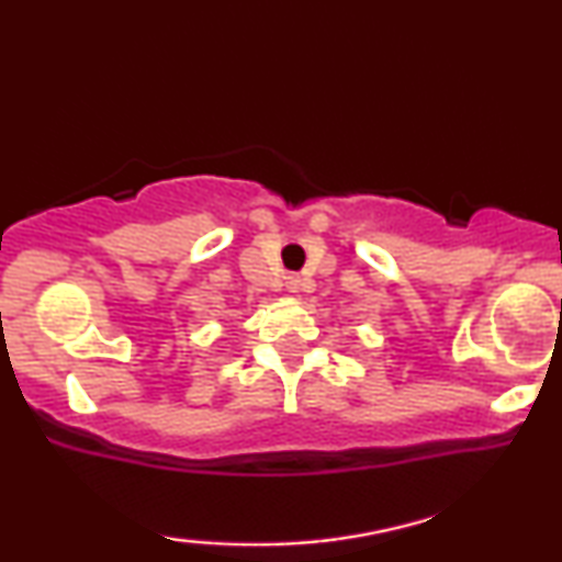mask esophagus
Returning <instances> with one entry per match:
<instances>
[{"label":"esophagus","instance_id":"1","mask_svg":"<svg viewBox=\"0 0 562 562\" xmlns=\"http://www.w3.org/2000/svg\"><path fill=\"white\" fill-rule=\"evenodd\" d=\"M286 289L289 291H299V289H302V279H299V276H294V273L286 276Z\"/></svg>","mask_w":562,"mask_h":562}]
</instances>
